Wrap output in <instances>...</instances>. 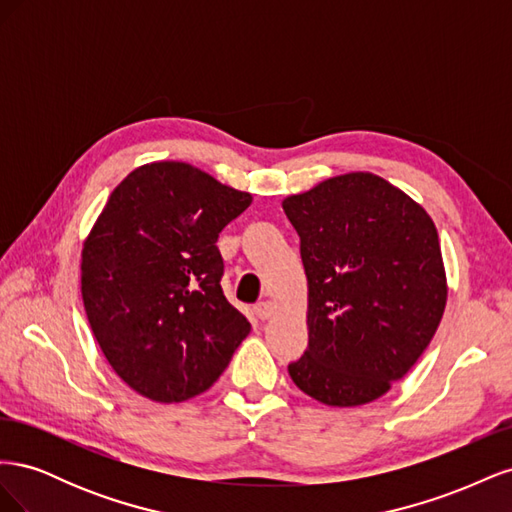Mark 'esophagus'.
Masks as SVG:
<instances>
[{
  "mask_svg": "<svg viewBox=\"0 0 512 512\" xmlns=\"http://www.w3.org/2000/svg\"><path fill=\"white\" fill-rule=\"evenodd\" d=\"M273 312H275V305H273L271 301H260V303H256V305H254V316H256L258 320H267V318H271V316H273Z\"/></svg>",
  "mask_w": 512,
  "mask_h": 512,
  "instance_id": "obj_1",
  "label": "esophagus"
}]
</instances>
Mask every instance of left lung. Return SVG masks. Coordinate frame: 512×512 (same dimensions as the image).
I'll return each instance as SVG.
<instances>
[{
	"mask_svg": "<svg viewBox=\"0 0 512 512\" xmlns=\"http://www.w3.org/2000/svg\"><path fill=\"white\" fill-rule=\"evenodd\" d=\"M309 286V344L292 382L327 406H361L404 378L444 314L438 230L421 205L369 173L288 196Z\"/></svg>",
	"mask_w": 512,
	"mask_h": 512,
	"instance_id": "8db88e82",
	"label": "left lung"
}]
</instances>
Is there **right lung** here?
<instances>
[{"instance_id":"right-lung-1","label":"right lung","mask_w":512,"mask_h":512,"mask_svg":"<svg viewBox=\"0 0 512 512\" xmlns=\"http://www.w3.org/2000/svg\"><path fill=\"white\" fill-rule=\"evenodd\" d=\"M250 203L183 162L136 168L108 198L83 247L81 292L106 361L136 393L200 395L250 333L224 297L215 245Z\"/></svg>"}]
</instances>
